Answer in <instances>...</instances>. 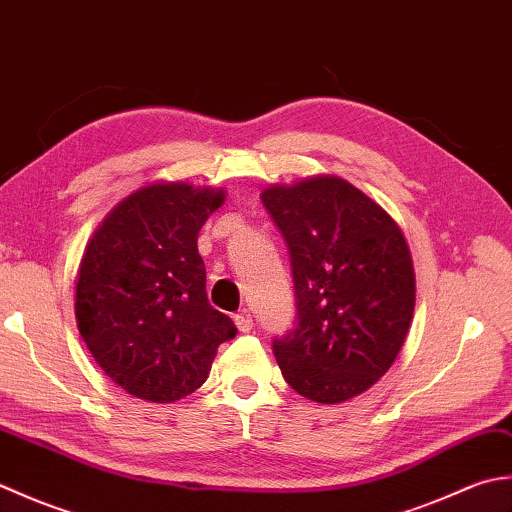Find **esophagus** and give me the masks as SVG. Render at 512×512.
Listing matches in <instances>:
<instances>
[{
    "mask_svg": "<svg viewBox=\"0 0 512 512\" xmlns=\"http://www.w3.org/2000/svg\"><path fill=\"white\" fill-rule=\"evenodd\" d=\"M233 321H235L239 332H250V330H253V317H250L248 310L237 312L235 317H233Z\"/></svg>",
    "mask_w": 512,
    "mask_h": 512,
    "instance_id": "esophagus-1",
    "label": "esophagus"
}]
</instances>
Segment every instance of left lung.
Wrapping results in <instances>:
<instances>
[{
  "instance_id": "8db88e82",
  "label": "left lung",
  "mask_w": 512,
  "mask_h": 512,
  "mask_svg": "<svg viewBox=\"0 0 512 512\" xmlns=\"http://www.w3.org/2000/svg\"><path fill=\"white\" fill-rule=\"evenodd\" d=\"M262 202L288 244L297 297V328L273 345L281 374L323 405L361 396L394 365L411 325L405 235L339 176L270 184Z\"/></svg>"
}]
</instances>
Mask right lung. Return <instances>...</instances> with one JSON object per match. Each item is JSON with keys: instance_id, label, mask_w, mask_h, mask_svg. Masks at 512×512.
<instances>
[{"instance_id": "1", "label": "right lung", "mask_w": 512, "mask_h": 512, "mask_svg": "<svg viewBox=\"0 0 512 512\" xmlns=\"http://www.w3.org/2000/svg\"><path fill=\"white\" fill-rule=\"evenodd\" d=\"M224 200V189L147 184L103 217L83 250L76 325L103 372L140 400L193 394L237 334L206 299L198 253L200 228Z\"/></svg>"}]
</instances>
